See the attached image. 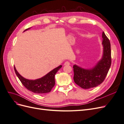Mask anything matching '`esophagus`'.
<instances>
[{"mask_svg": "<svg viewBox=\"0 0 124 124\" xmlns=\"http://www.w3.org/2000/svg\"><path fill=\"white\" fill-rule=\"evenodd\" d=\"M70 64V62H66L65 63H64V65L65 66H67V65H69Z\"/></svg>", "mask_w": 124, "mask_h": 124, "instance_id": "esophagus-1", "label": "esophagus"}]
</instances>
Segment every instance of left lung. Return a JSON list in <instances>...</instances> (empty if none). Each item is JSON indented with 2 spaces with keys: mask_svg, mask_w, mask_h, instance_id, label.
Wrapping results in <instances>:
<instances>
[{
  "mask_svg": "<svg viewBox=\"0 0 124 124\" xmlns=\"http://www.w3.org/2000/svg\"><path fill=\"white\" fill-rule=\"evenodd\" d=\"M103 53L101 58L92 68L85 69L76 64L73 65L75 83L82 88L95 87L102 83L111 65V44L103 31L102 35Z\"/></svg>",
  "mask_w": 124,
  "mask_h": 124,
  "instance_id": "obj_1",
  "label": "left lung"
}]
</instances>
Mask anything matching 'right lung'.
I'll use <instances>...</instances> for the list:
<instances>
[{
  "instance_id": "add662e5",
  "label": "right lung",
  "mask_w": 124,
  "mask_h": 124,
  "mask_svg": "<svg viewBox=\"0 0 124 124\" xmlns=\"http://www.w3.org/2000/svg\"><path fill=\"white\" fill-rule=\"evenodd\" d=\"M31 28H29L24 31H25ZM62 67V65L54 68L42 78L36 80L27 79L17 72L16 67L14 66V70L17 77L19 78L25 87L31 92L39 94L46 93L51 92L55 83V76L57 71Z\"/></svg>"
}]
</instances>
